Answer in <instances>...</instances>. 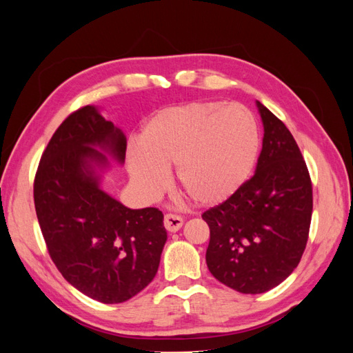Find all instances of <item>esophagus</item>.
Returning <instances> with one entry per match:
<instances>
[{
  "mask_svg": "<svg viewBox=\"0 0 353 353\" xmlns=\"http://www.w3.org/2000/svg\"><path fill=\"white\" fill-rule=\"evenodd\" d=\"M165 228L169 231V232H176L181 230V227H183V218L181 216H176V215H165Z\"/></svg>",
  "mask_w": 353,
  "mask_h": 353,
  "instance_id": "obj_1",
  "label": "esophagus"
}]
</instances>
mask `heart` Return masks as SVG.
Instances as JSON below:
<instances>
[{
    "instance_id": "heart-1",
    "label": "heart",
    "mask_w": 353,
    "mask_h": 353,
    "mask_svg": "<svg viewBox=\"0 0 353 353\" xmlns=\"http://www.w3.org/2000/svg\"><path fill=\"white\" fill-rule=\"evenodd\" d=\"M128 153V169L143 193L156 197L174 166L175 184L199 206H216L244 184L259 152L254 117L240 104L190 101L160 109Z\"/></svg>"
}]
</instances>
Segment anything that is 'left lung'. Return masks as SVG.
<instances>
[{"instance_id": "8db88e82", "label": "left lung", "mask_w": 353, "mask_h": 353, "mask_svg": "<svg viewBox=\"0 0 353 353\" xmlns=\"http://www.w3.org/2000/svg\"><path fill=\"white\" fill-rule=\"evenodd\" d=\"M256 108L263 140L254 175L201 215L210 274L244 294L268 292L294 271L312 216L311 178L293 135L261 101Z\"/></svg>"}]
</instances>
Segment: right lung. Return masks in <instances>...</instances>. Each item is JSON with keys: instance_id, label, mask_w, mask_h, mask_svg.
I'll use <instances>...</instances> for the list:
<instances>
[{"instance_id": "right-lung-1", "label": "right lung", "mask_w": 353, "mask_h": 353, "mask_svg": "<svg viewBox=\"0 0 353 353\" xmlns=\"http://www.w3.org/2000/svg\"><path fill=\"white\" fill-rule=\"evenodd\" d=\"M126 137L99 108L63 122L42 153L35 210L48 253L65 280L101 303H122L152 283L168 234L156 208L130 209L101 188L123 165Z\"/></svg>"}]
</instances>
